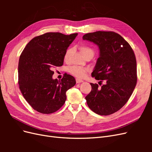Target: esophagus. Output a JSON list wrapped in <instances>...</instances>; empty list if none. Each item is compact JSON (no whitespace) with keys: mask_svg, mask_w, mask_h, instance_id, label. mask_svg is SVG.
<instances>
[{"mask_svg":"<svg viewBox=\"0 0 152 152\" xmlns=\"http://www.w3.org/2000/svg\"><path fill=\"white\" fill-rule=\"evenodd\" d=\"M83 82V80H82V79H76V82L77 84H79V83H81V82Z\"/></svg>","mask_w":152,"mask_h":152,"instance_id":"1","label":"esophagus"}]
</instances>
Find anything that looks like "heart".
Returning a JSON list of instances; mask_svg holds the SVG:
<instances>
[{"label": "heart", "instance_id": "heart-1", "mask_svg": "<svg viewBox=\"0 0 152 152\" xmlns=\"http://www.w3.org/2000/svg\"><path fill=\"white\" fill-rule=\"evenodd\" d=\"M80 49L81 53H82V54L84 55V56H86V54H89V53L94 54V51L93 49L87 46H85V45L80 47ZM70 50H71L70 49H68L65 54V56H64V59H65V61H66L68 58V56H69V54H70ZM68 71L73 76L77 77H79V78H83L86 76V73L89 71V68H85V67L78 66H71L69 68Z\"/></svg>", "mask_w": 152, "mask_h": 152}]
</instances>
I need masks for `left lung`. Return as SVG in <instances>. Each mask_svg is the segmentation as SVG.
<instances>
[{"label": "left lung", "instance_id": "obj_1", "mask_svg": "<svg viewBox=\"0 0 152 152\" xmlns=\"http://www.w3.org/2000/svg\"><path fill=\"white\" fill-rule=\"evenodd\" d=\"M83 40L98 46L99 57L91 75L99 84L91 83L92 89L86 99L89 108L100 115L120 110L130 98L137 83L134 51L121 35L113 31H98L85 34Z\"/></svg>", "mask_w": 152, "mask_h": 152}]
</instances>
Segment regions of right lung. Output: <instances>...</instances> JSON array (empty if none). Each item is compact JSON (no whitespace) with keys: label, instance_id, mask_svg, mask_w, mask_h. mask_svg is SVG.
Instances as JSON below:
<instances>
[{"label":"right lung","instance_id":"obj_1","mask_svg":"<svg viewBox=\"0 0 152 152\" xmlns=\"http://www.w3.org/2000/svg\"><path fill=\"white\" fill-rule=\"evenodd\" d=\"M77 34L49 32L27 44L18 63V84L23 97L41 113L56 112L65 103L66 92L76 81L65 73L61 80L53 79V69L63 65L64 56Z\"/></svg>","mask_w":152,"mask_h":152}]
</instances>
